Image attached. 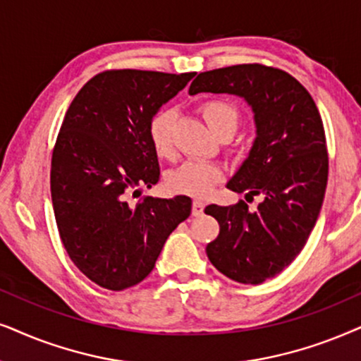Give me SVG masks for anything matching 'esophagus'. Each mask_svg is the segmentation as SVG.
Masks as SVG:
<instances>
[{
  "mask_svg": "<svg viewBox=\"0 0 361 361\" xmlns=\"http://www.w3.org/2000/svg\"><path fill=\"white\" fill-rule=\"evenodd\" d=\"M203 209H204V203L202 200H195L193 207H191V213H193V216H200V214L203 213Z\"/></svg>",
  "mask_w": 361,
  "mask_h": 361,
  "instance_id": "obj_1",
  "label": "esophagus"
}]
</instances>
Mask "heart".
<instances>
[{
    "label": "heart",
    "mask_w": 361,
    "mask_h": 361,
    "mask_svg": "<svg viewBox=\"0 0 361 361\" xmlns=\"http://www.w3.org/2000/svg\"><path fill=\"white\" fill-rule=\"evenodd\" d=\"M203 120L214 133L225 128H233L238 123V111L231 103L223 99H208L200 104ZM173 123L175 111L170 108L158 109L149 118L148 138L158 157H168L173 149ZM223 178V170L216 163L185 161L166 175V186L173 193L202 198L212 193L213 186Z\"/></svg>",
    "instance_id": "obj_1"
}]
</instances>
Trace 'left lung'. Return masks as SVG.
I'll return each mask as SVG.
<instances>
[{
	"label": "left lung",
	"mask_w": 361,
	"mask_h": 361,
	"mask_svg": "<svg viewBox=\"0 0 361 361\" xmlns=\"http://www.w3.org/2000/svg\"><path fill=\"white\" fill-rule=\"evenodd\" d=\"M226 93L253 111L257 138L226 188L262 196L255 212L240 202L208 204L220 235L207 246L213 267L230 280L258 285L285 270L312 233L328 180L325 130L317 104L278 68L236 65L200 73L190 94Z\"/></svg>",
	"instance_id": "obj_1"
}]
</instances>
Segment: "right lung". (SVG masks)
Masks as SVG:
<instances>
[{
  "label": "right lung",
  "mask_w": 361,
  "mask_h": 361,
  "mask_svg": "<svg viewBox=\"0 0 361 361\" xmlns=\"http://www.w3.org/2000/svg\"><path fill=\"white\" fill-rule=\"evenodd\" d=\"M195 73L113 70L91 78L68 108L51 158V200L59 236L80 271L106 290L152 273L191 200L128 196L159 180L148 123Z\"/></svg>",
  "instance_id": "obj_1"
}]
</instances>
